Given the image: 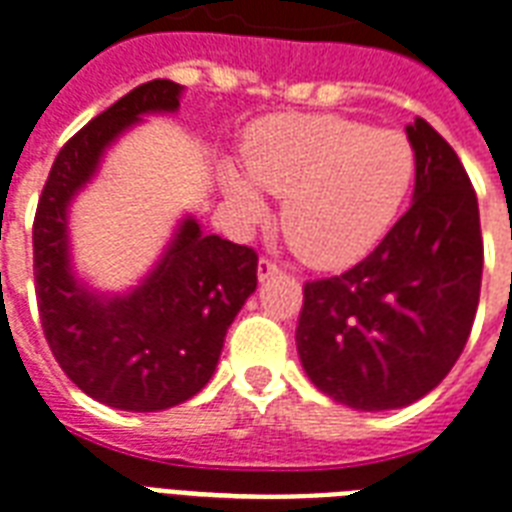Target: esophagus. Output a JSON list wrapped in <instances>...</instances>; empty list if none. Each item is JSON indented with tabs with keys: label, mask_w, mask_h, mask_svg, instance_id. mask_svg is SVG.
Wrapping results in <instances>:
<instances>
[{
	"label": "esophagus",
	"mask_w": 512,
	"mask_h": 512,
	"mask_svg": "<svg viewBox=\"0 0 512 512\" xmlns=\"http://www.w3.org/2000/svg\"><path fill=\"white\" fill-rule=\"evenodd\" d=\"M276 273H279V265L273 263V260H268V257H260V260H257V279H260V282L271 279Z\"/></svg>",
	"instance_id": "esophagus-1"
}]
</instances>
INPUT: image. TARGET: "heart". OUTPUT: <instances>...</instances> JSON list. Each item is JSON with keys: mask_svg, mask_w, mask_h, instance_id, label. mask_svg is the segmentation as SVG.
<instances>
[{"mask_svg": "<svg viewBox=\"0 0 512 512\" xmlns=\"http://www.w3.org/2000/svg\"><path fill=\"white\" fill-rule=\"evenodd\" d=\"M247 169H222L225 193L249 220L284 198L282 228L317 268H346L392 230L416 182V147L397 128L341 115H273L244 144Z\"/></svg>", "mask_w": 512, "mask_h": 512, "instance_id": "b5f03b06", "label": "heart"}]
</instances>
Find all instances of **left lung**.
I'll use <instances>...</instances> for the list:
<instances>
[{
	"label": "left lung",
	"mask_w": 512,
	"mask_h": 512,
	"mask_svg": "<svg viewBox=\"0 0 512 512\" xmlns=\"http://www.w3.org/2000/svg\"><path fill=\"white\" fill-rule=\"evenodd\" d=\"M411 209L362 263L306 282L298 354L306 376L335 403L392 411L448 376L473 330L481 298L478 198L459 155L416 117Z\"/></svg>",
	"instance_id": "left-lung-1"
}]
</instances>
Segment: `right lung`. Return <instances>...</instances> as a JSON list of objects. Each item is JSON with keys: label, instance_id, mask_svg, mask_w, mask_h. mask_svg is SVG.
Returning <instances> with one entry per match:
<instances>
[{"label": "right lung", "instance_id": "1", "mask_svg": "<svg viewBox=\"0 0 512 512\" xmlns=\"http://www.w3.org/2000/svg\"><path fill=\"white\" fill-rule=\"evenodd\" d=\"M182 85L150 80L61 147L34 217V287L42 330L61 370L85 395L120 411H166L212 378L230 322L257 287V255L179 222L158 265L126 295H99L74 276L69 204L104 152L152 112H177Z\"/></svg>", "mask_w": 512, "mask_h": 512}]
</instances>
